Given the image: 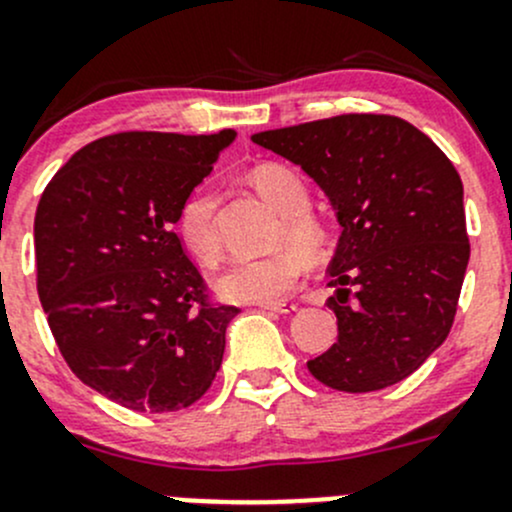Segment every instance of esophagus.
<instances>
[{"instance_id": "esophagus-1", "label": "esophagus", "mask_w": 512, "mask_h": 512, "mask_svg": "<svg viewBox=\"0 0 512 512\" xmlns=\"http://www.w3.org/2000/svg\"><path fill=\"white\" fill-rule=\"evenodd\" d=\"M257 307L267 309V312H280V314L297 312V304L294 302H267V304H257Z\"/></svg>"}]
</instances>
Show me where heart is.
I'll list each match as a JSON object with an SVG mask.
<instances>
[{"instance_id": "obj_1", "label": "heart", "mask_w": 512, "mask_h": 512, "mask_svg": "<svg viewBox=\"0 0 512 512\" xmlns=\"http://www.w3.org/2000/svg\"><path fill=\"white\" fill-rule=\"evenodd\" d=\"M250 183L282 215L277 242H292L272 255L237 260L218 277V294L227 302L267 304L287 297L307 270V257L317 260L329 245L327 227L309 210V188L297 170L280 163H260L250 170ZM215 193L208 185L195 188L178 210V235L190 255L215 267L223 255Z\"/></svg>"}]
</instances>
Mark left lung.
<instances>
[{"label": "left lung", "mask_w": 512, "mask_h": 512, "mask_svg": "<svg viewBox=\"0 0 512 512\" xmlns=\"http://www.w3.org/2000/svg\"><path fill=\"white\" fill-rule=\"evenodd\" d=\"M252 141L317 180L342 225L327 302L337 344L307 361L309 374L347 394L399 384L456 319L471 257L458 170L426 133L384 113H344Z\"/></svg>", "instance_id": "1"}]
</instances>
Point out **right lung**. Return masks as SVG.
I'll use <instances>...</instances> for the list:
<instances>
[{
  "instance_id": "obj_1",
  "label": "right lung",
  "mask_w": 512,
  "mask_h": 512,
  "mask_svg": "<svg viewBox=\"0 0 512 512\" xmlns=\"http://www.w3.org/2000/svg\"><path fill=\"white\" fill-rule=\"evenodd\" d=\"M235 131H126L81 148L36 208V292L69 369L131 411L170 414L213 384L240 309L213 302L175 232Z\"/></svg>"
}]
</instances>
